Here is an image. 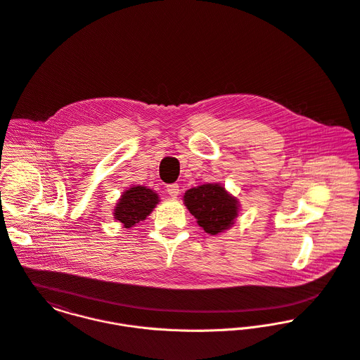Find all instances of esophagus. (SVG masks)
<instances>
[{
    "mask_svg": "<svg viewBox=\"0 0 360 360\" xmlns=\"http://www.w3.org/2000/svg\"><path fill=\"white\" fill-rule=\"evenodd\" d=\"M166 191L170 197L176 198L179 194H180V188H179V184H169L166 186Z\"/></svg>",
    "mask_w": 360,
    "mask_h": 360,
    "instance_id": "34e87169",
    "label": "esophagus"
}]
</instances>
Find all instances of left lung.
Instances as JSON below:
<instances>
[{
    "label": "left lung",
    "instance_id": "obj_1",
    "mask_svg": "<svg viewBox=\"0 0 360 360\" xmlns=\"http://www.w3.org/2000/svg\"><path fill=\"white\" fill-rule=\"evenodd\" d=\"M183 201L197 224L212 236L229 231L239 217V200L219 183L193 187L184 193Z\"/></svg>",
    "mask_w": 360,
    "mask_h": 360
}]
</instances>
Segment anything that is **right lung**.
<instances>
[{"instance_id": "add662e5", "label": "right lung", "mask_w": 360, "mask_h": 360, "mask_svg": "<svg viewBox=\"0 0 360 360\" xmlns=\"http://www.w3.org/2000/svg\"><path fill=\"white\" fill-rule=\"evenodd\" d=\"M159 201L156 191L145 186H131L121 194L115 207L113 217L120 222L122 228L131 229L136 224L145 221Z\"/></svg>"}]
</instances>
